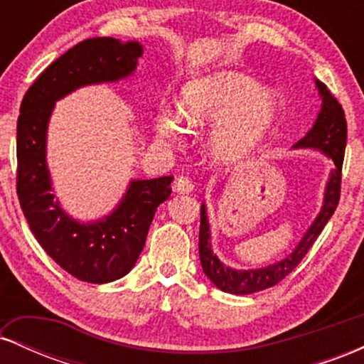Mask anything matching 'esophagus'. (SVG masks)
I'll list each match as a JSON object with an SVG mask.
<instances>
[{"label": "esophagus", "mask_w": 364, "mask_h": 364, "mask_svg": "<svg viewBox=\"0 0 364 364\" xmlns=\"http://www.w3.org/2000/svg\"><path fill=\"white\" fill-rule=\"evenodd\" d=\"M193 181H191V178L188 176H178L176 181H174V190L179 191V193H190L191 190H193Z\"/></svg>", "instance_id": "1"}]
</instances>
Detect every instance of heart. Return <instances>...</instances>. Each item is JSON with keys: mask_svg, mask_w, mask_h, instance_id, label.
<instances>
[{"mask_svg": "<svg viewBox=\"0 0 364 364\" xmlns=\"http://www.w3.org/2000/svg\"><path fill=\"white\" fill-rule=\"evenodd\" d=\"M281 112L275 90H260V83L245 73L219 72L188 83L179 101V119L188 127L219 123L210 140L217 161L232 162L248 156L274 128ZM164 139L176 136L169 118L159 119Z\"/></svg>", "mask_w": 364, "mask_h": 364, "instance_id": "1", "label": "heart"}]
</instances>
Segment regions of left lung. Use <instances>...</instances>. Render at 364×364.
I'll return each mask as SVG.
<instances>
[{
    "instance_id": "obj_1",
    "label": "left lung",
    "mask_w": 364,
    "mask_h": 364,
    "mask_svg": "<svg viewBox=\"0 0 364 364\" xmlns=\"http://www.w3.org/2000/svg\"><path fill=\"white\" fill-rule=\"evenodd\" d=\"M316 87L321 95V111L316 118L315 124L306 136L296 144V147H311L318 149L323 154L332 159L336 169L330 173V179L327 190H325L323 207H321L318 217L311 228L308 229L306 235L296 246V250L289 257L284 260L274 263V265L265 267V269L257 270H235L225 267L219 258L212 253L210 248V231H208V220L205 205L202 203L200 208V236H198V250H200V262H202L203 272L214 286L220 291L231 292V294H252V292L267 289L279 284L286 275H289L299 262L303 260L304 255L310 252L313 243L323 228L327 225L328 219L336 212L341 200V181H342V162H344V150L346 140H348V123H346V114L342 106L330 94L325 83L316 80Z\"/></svg>"
}]
</instances>
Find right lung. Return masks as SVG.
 Returning <instances> with one entry per match:
<instances>
[{
	"mask_svg": "<svg viewBox=\"0 0 364 364\" xmlns=\"http://www.w3.org/2000/svg\"><path fill=\"white\" fill-rule=\"evenodd\" d=\"M139 43L85 39L53 61L25 92L16 121V195L36 240L78 281L104 284L127 275L147 240L154 214L169 198L173 176L132 181L106 219L80 224L61 210L46 166V129L54 102L82 85L116 82L135 70Z\"/></svg>",
	"mask_w": 364,
	"mask_h": 364,
	"instance_id": "add662e5",
	"label": "right lung"
}]
</instances>
